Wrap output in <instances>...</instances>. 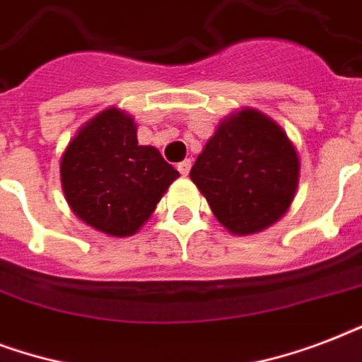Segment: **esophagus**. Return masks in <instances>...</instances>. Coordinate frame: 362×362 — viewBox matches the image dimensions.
<instances>
[{
	"mask_svg": "<svg viewBox=\"0 0 362 362\" xmlns=\"http://www.w3.org/2000/svg\"><path fill=\"white\" fill-rule=\"evenodd\" d=\"M178 170H180L182 176L189 175V170H192V159H184L178 163Z\"/></svg>",
	"mask_w": 362,
	"mask_h": 362,
	"instance_id": "esophagus-1",
	"label": "esophagus"
}]
</instances>
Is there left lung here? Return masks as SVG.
<instances>
[{"mask_svg":"<svg viewBox=\"0 0 362 362\" xmlns=\"http://www.w3.org/2000/svg\"><path fill=\"white\" fill-rule=\"evenodd\" d=\"M300 161L272 118L240 109L218 124L189 170L216 220L231 235H255L280 220L298 187Z\"/></svg>","mask_w":362,"mask_h":362,"instance_id":"1","label":"left lung"}]
</instances>
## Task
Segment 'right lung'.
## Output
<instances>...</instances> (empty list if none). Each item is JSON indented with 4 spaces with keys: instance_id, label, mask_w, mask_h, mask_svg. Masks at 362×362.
Returning a JSON list of instances; mask_svg holds the SVG:
<instances>
[{
    "instance_id": "obj_1",
    "label": "right lung",
    "mask_w": 362,
    "mask_h": 362,
    "mask_svg": "<svg viewBox=\"0 0 362 362\" xmlns=\"http://www.w3.org/2000/svg\"><path fill=\"white\" fill-rule=\"evenodd\" d=\"M178 170L158 148L141 146L125 110H101L76 131L59 159L65 201L86 226L131 237L156 210Z\"/></svg>"
}]
</instances>
